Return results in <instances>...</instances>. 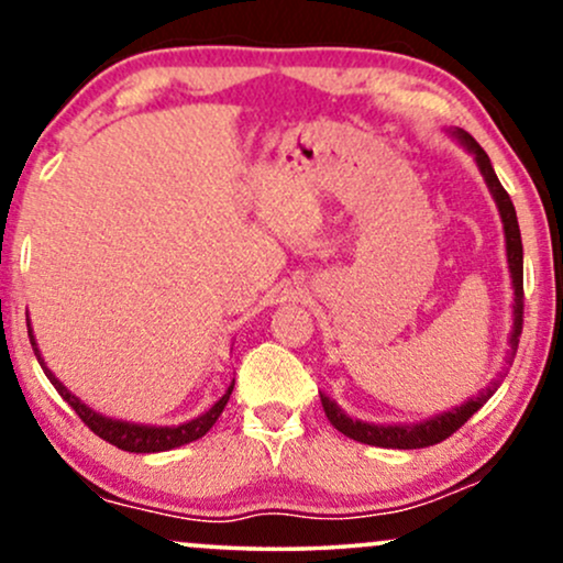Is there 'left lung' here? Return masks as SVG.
Listing matches in <instances>:
<instances>
[{
    "instance_id": "left-lung-1",
    "label": "left lung",
    "mask_w": 563,
    "mask_h": 563,
    "mask_svg": "<svg viewBox=\"0 0 563 563\" xmlns=\"http://www.w3.org/2000/svg\"><path fill=\"white\" fill-rule=\"evenodd\" d=\"M450 134L461 142L463 147L474 156L476 166H479L484 183L489 187V196L495 198L497 211H500L503 222V235H506V256H508V269H510V286H514V328H510L508 339V357L506 365L514 363V354L519 349V335H521V322H525V249H521V232H519V219H516V209L510 203L508 192L503 190L500 179L489 164V156L482 151V145L471 137L463 129H450ZM506 376V373H503ZM497 376L487 389H482L476 397H471L461 407H452L448 412H439V416L426 418V421L418 423H367L357 421V418H349L339 405L333 402L331 397L320 394L322 410H325L328 421L333 423V429H339L341 434L354 439V442L373 444V448H389V450H418V448H431V444L448 439L452 431L461 429L463 423L474 416L479 407L487 405V399L493 397L500 386V378Z\"/></svg>"
}]
</instances>
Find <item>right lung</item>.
<instances>
[{
    "label": "right lung",
    "mask_w": 563,
    "mask_h": 563,
    "mask_svg": "<svg viewBox=\"0 0 563 563\" xmlns=\"http://www.w3.org/2000/svg\"><path fill=\"white\" fill-rule=\"evenodd\" d=\"M29 339H31V346H34V354H36L38 365H42L44 376L49 378V384L55 386L57 394H60V397L66 399L70 407H74L76 416H79L97 437L106 439V442H111L119 450H126V452H166V450L183 448V444L196 442V439L203 437L206 431L217 423V418L222 416L224 405H228V399L232 394V386H235V380H232V384L228 386V391H224L222 397H219L217 402L209 407V410L200 412V416L192 418V421H185L179 426H151V423L119 421V418H108V416H102V412L92 410V407H89L87 402H81L74 391H68L66 384H63V380L57 378L53 371H49L47 363H44V357H42V352H38L34 331H31V328H29Z\"/></svg>",
    "instance_id": "add662e5"
}]
</instances>
